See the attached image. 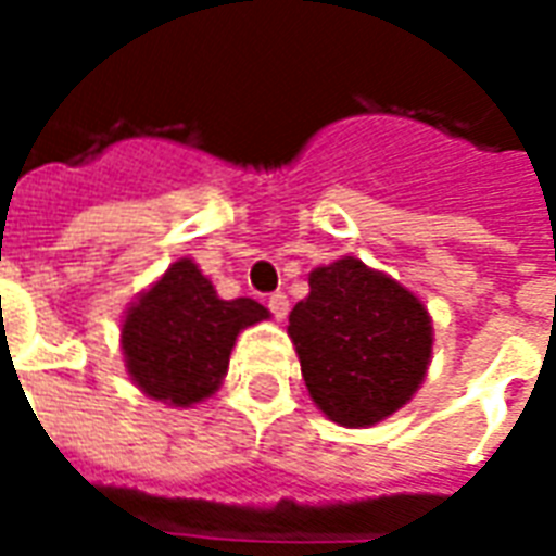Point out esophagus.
Segmentation results:
<instances>
[{
	"mask_svg": "<svg viewBox=\"0 0 556 556\" xmlns=\"http://www.w3.org/2000/svg\"><path fill=\"white\" fill-rule=\"evenodd\" d=\"M267 309L274 313V318H277V321H282V318L289 315V298H286L282 291H274V294L267 298Z\"/></svg>",
	"mask_w": 556,
	"mask_h": 556,
	"instance_id": "obj_1",
	"label": "esophagus"
}]
</instances>
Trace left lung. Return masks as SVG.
<instances>
[{
	"mask_svg": "<svg viewBox=\"0 0 556 556\" xmlns=\"http://www.w3.org/2000/svg\"><path fill=\"white\" fill-rule=\"evenodd\" d=\"M289 337L318 410L366 429L417 393L431 361V318L414 291L345 255L309 274Z\"/></svg>",
	"mask_w": 556,
	"mask_h": 556,
	"instance_id": "left-lung-1",
	"label": "left lung"
}]
</instances>
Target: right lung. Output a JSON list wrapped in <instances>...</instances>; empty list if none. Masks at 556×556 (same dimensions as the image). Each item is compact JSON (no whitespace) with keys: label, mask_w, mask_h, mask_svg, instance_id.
<instances>
[{"label":"right lung","mask_w":556,"mask_h":556,"mask_svg":"<svg viewBox=\"0 0 556 556\" xmlns=\"http://www.w3.org/2000/svg\"><path fill=\"white\" fill-rule=\"evenodd\" d=\"M267 315L253 298L223 301L193 258H178L127 306V375L146 396L190 408L223 384L238 333Z\"/></svg>","instance_id":"1"}]
</instances>
